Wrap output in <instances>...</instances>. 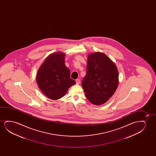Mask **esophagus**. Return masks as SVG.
I'll return each instance as SVG.
<instances>
[{
	"instance_id": "1",
	"label": "esophagus",
	"mask_w": 156,
	"mask_h": 156,
	"mask_svg": "<svg viewBox=\"0 0 156 156\" xmlns=\"http://www.w3.org/2000/svg\"><path fill=\"white\" fill-rule=\"evenodd\" d=\"M76 84L77 85H79L80 83V80L79 79H77L76 80Z\"/></svg>"
}]
</instances>
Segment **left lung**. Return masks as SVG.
I'll list each match as a JSON object with an SVG mask.
<instances>
[{"instance_id": "left-lung-1", "label": "left lung", "mask_w": 156, "mask_h": 156, "mask_svg": "<svg viewBox=\"0 0 156 156\" xmlns=\"http://www.w3.org/2000/svg\"><path fill=\"white\" fill-rule=\"evenodd\" d=\"M118 83L117 68L105 54L95 52L88 55L87 72L81 85L92 104L98 105L107 102L115 92Z\"/></svg>"}]
</instances>
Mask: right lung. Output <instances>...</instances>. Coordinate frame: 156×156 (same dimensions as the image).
Masks as SVG:
<instances>
[{
  "label": "right lung",
  "instance_id": "1",
  "mask_svg": "<svg viewBox=\"0 0 156 156\" xmlns=\"http://www.w3.org/2000/svg\"><path fill=\"white\" fill-rule=\"evenodd\" d=\"M65 54H50L39 69L36 76L39 88L48 98H62L76 81L70 78V71L64 63Z\"/></svg>",
  "mask_w": 156,
  "mask_h": 156
}]
</instances>
